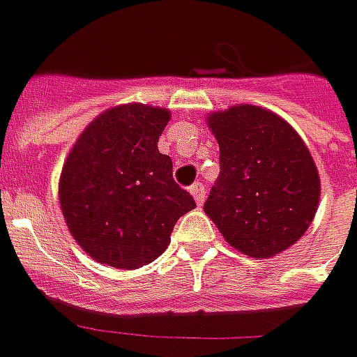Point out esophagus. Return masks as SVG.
<instances>
[{
    "instance_id": "1",
    "label": "esophagus",
    "mask_w": 357,
    "mask_h": 357,
    "mask_svg": "<svg viewBox=\"0 0 357 357\" xmlns=\"http://www.w3.org/2000/svg\"><path fill=\"white\" fill-rule=\"evenodd\" d=\"M190 195L195 197V200H197V204H202L204 202V195H206V188H204V185L202 183H195V185L190 186Z\"/></svg>"
}]
</instances>
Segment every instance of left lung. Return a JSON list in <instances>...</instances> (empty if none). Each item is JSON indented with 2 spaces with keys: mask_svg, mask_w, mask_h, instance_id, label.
Returning <instances> with one entry per match:
<instances>
[{
  "mask_svg": "<svg viewBox=\"0 0 357 357\" xmlns=\"http://www.w3.org/2000/svg\"><path fill=\"white\" fill-rule=\"evenodd\" d=\"M208 125L220 149V174L204 213L230 246L252 258L290 248L318 208L320 178L304 141L284 119L238 105Z\"/></svg>",
  "mask_w": 357,
  "mask_h": 357,
  "instance_id": "8db88e82",
  "label": "left lung"
}]
</instances>
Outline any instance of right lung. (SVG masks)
Segmentation results:
<instances>
[{
    "mask_svg": "<svg viewBox=\"0 0 357 357\" xmlns=\"http://www.w3.org/2000/svg\"><path fill=\"white\" fill-rule=\"evenodd\" d=\"M169 111L121 105L95 119L65 160L59 200L91 258L135 270L167 250L176 220L197 206L158 153Z\"/></svg>",
    "mask_w": 357,
    "mask_h": 357,
    "instance_id": "right-lung-1",
    "label": "right lung"
}]
</instances>
